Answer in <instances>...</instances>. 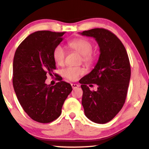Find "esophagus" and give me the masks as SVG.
Here are the masks:
<instances>
[{
  "instance_id": "1",
  "label": "esophagus",
  "mask_w": 149,
  "mask_h": 149,
  "mask_svg": "<svg viewBox=\"0 0 149 149\" xmlns=\"http://www.w3.org/2000/svg\"><path fill=\"white\" fill-rule=\"evenodd\" d=\"M71 85H72V87L73 88V89H75V88L79 87V85H78V84H71Z\"/></svg>"
}]
</instances>
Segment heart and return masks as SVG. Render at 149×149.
<instances>
[{"mask_svg":"<svg viewBox=\"0 0 149 149\" xmlns=\"http://www.w3.org/2000/svg\"><path fill=\"white\" fill-rule=\"evenodd\" d=\"M69 48L74 51L81 55V62L87 66H92L95 62V54L92 52L93 45L89 39L85 38L75 39L70 41L68 43ZM65 50L61 45L55 47L52 52L53 60L56 64L63 65L64 62ZM85 73V70L81 66L68 67L62 70V75L70 81L77 80L80 75Z\"/></svg>","mask_w":149,"mask_h":149,"instance_id":"1","label":"heart"}]
</instances>
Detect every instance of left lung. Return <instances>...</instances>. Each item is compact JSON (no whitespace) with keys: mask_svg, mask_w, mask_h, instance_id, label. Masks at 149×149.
I'll return each mask as SVG.
<instances>
[{"mask_svg":"<svg viewBox=\"0 0 149 149\" xmlns=\"http://www.w3.org/2000/svg\"><path fill=\"white\" fill-rule=\"evenodd\" d=\"M81 34L94 37L100 52L95 68L79 80L81 103L87 118L95 123H106L125 103L131 77L129 57L122 41L109 30L95 28ZM92 83L98 85L96 92L87 86Z\"/></svg>","mask_w":149,"mask_h":149,"instance_id":"8db88e82","label":"left lung"}]
</instances>
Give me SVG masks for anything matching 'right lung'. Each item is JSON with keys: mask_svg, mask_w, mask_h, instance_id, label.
<instances>
[{"mask_svg": "<svg viewBox=\"0 0 149 149\" xmlns=\"http://www.w3.org/2000/svg\"><path fill=\"white\" fill-rule=\"evenodd\" d=\"M64 33L50 31L33 33L15 52L12 79L15 93L24 110L37 122L50 123L57 119L72 91L71 85L58 76L59 81L54 86L45 83L48 74L56 76L52 52Z\"/></svg>", "mask_w": 149, "mask_h": 149, "instance_id": "right-lung-1", "label": "right lung"}]
</instances>
